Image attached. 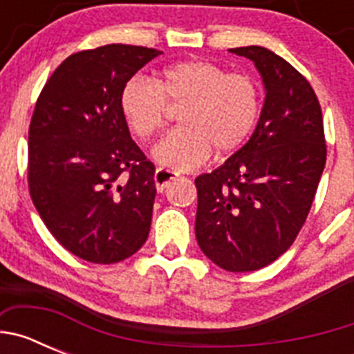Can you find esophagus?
I'll use <instances>...</instances> for the list:
<instances>
[{"mask_svg": "<svg viewBox=\"0 0 354 354\" xmlns=\"http://www.w3.org/2000/svg\"><path fill=\"white\" fill-rule=\"evenodd\" d=\"M175 177H177V174H175V171L168 170V168H158L154 174L156 187H158L159 192H162V189L167 187V184H170Z\"/></svg>", "mask_w": 354, "mask_h": 354, "instance_id": "34e87169", "label": "esophagus"}]
</instances>
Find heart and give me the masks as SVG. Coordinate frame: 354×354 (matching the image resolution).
Listing matches in <instances>:
<instances>
[{
    "mask_svg": "<svg viewBox=\"0 0 354 354\" xmlns=\"http://www.w3.org/2000/svg\"><path fill=\"white\" fill-rule=\"evenodd\" d=\"M168 104H180L179 127L154 147L156 161L174 170L204 165L211 150L225 156L248 140L261 111V92L248 74L227 72L207 60H186L162 68L154 81L131 77L120 92V109L140 140L165 124Z\"/></svg>",
    "mask_w": 354,
    "mask_h": 354,
    "instance_id": "1",
    "label": "heart"
}]
</instances>
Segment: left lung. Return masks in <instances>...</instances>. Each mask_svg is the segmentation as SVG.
<instances>
[{"label":"left lung","mask_w":354,"mask_h":354,"mask_svg":"<svg viewBox=\"0 0 354 354\" xmlns=\"http://www.w3.org/2000/svg\"><path fill=\"white\" fill-rule=\"evenodd\" d=\"M230 51L259 68L266 101L250 142L195 179V234L216 266L245 273L292 246L326 165V140L321 104L305 76L261 46Z\"/></svg>","instance_id":"8db88e82"}]
</instances>
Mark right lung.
<instances>
[{
	"mask_svg": "<svg viewBox=\"0 0 354 354\" xmlns=\"http://www.w3.org/2000/svg\"><path fill=\"white\" fill-rule=\"evenodd\" d=\"M158 55L126 44L74 53L37 99L28 189L49 232L83 261L115 264L149 237L156 167L131 138L120 92Z\"/></svg>",
	"mask_w": 354,
	"mask_h": 354,
	"instance_id": "add662e5",
	"label": "right lung"
}]
</instances>
